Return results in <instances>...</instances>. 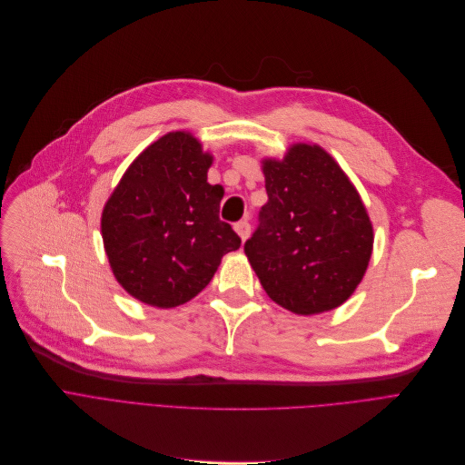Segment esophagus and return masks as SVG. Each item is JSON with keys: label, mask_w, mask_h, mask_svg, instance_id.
<instances>
[{"label": "esophagus", "mask_w": 465, "mask_h": 465, "mask_svg": "<svg viewBox=\"0 0 465 465\" xmlns=\"http://www.w3.org/2000/svg\"><path fill=\"white\" fill-rule=\"evenodd\" d=\"M234 231H236V234L242 238V242H246V240H248V236H250L252 227H250L248 221L244 219V221H238V223L234 225Z\"/></svg>", "instance_id": "esophagus-1"}]
</instances>
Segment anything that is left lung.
Returning <instances> with one entry per match:
<instances>
[{"instance_id": "left-lung-1", "label": "left lung", "mask_w": 465, "mask_h": 465, "mask_svg": "<svg viewBox=\"0 0 465 465\" xmlns=\"http://www.w3.org/2000/svg\"><path fill=\"white\" fill-rule=\"evenodd\" d=\"M269 203L244 252L262 290L285 311L312 316L346 302L365 276L372 223L358 189L316 143L262 159Z\"/></svg>"}]
</instances>
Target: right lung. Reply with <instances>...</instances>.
Segmentation results:
<instances>
[{"label":"right lung","instance_id":"add662e5","mask_svg":"<svg viewBox=\"0 0 465 465\" xmlns=\"http://www.w3.org/2000/svg\"><path fill=\"white\" fill-rule=\"evenodd\" d=\"M191 132H168L134 159L102 212L109 267L123 290L157 308L185 304L213 278L240 236L219 219L223 187Z\"/></svg>","mask_w":465,"mask_h":465}]
</instances>
